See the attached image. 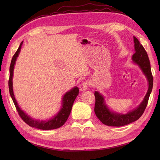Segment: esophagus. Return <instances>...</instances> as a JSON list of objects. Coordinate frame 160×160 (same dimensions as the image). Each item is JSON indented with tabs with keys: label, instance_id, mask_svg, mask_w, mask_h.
<instances>
[{
	"label": "esophagus",
	"instance_id": "obj_1",
	"mask_svg": "<svg viewBox=\"0 0 160 160\" xmlns=\"http://www.w3.org/2000/svg\"><path fill=\"white\" fill-rule=\"evenodd\" d=\"M89 84L87 81H84L79 85V89L81 91H85L88 88Z\"/></svg>",
	"mask_w": 160,
	"mask_h": 160
}]
</instances>
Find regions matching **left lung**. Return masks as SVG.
Listing matches in <instances>:
<instances>
[{"mask_svg": "<svg viewBox=\"0 0 160 160\" xmlns=\"http://www.w3.org/2000/svg\"><path fill=\"white\" fill-rule=\"evenodd\" d=\"M133 42L135 52L132 56V60L135 64L139 67L143 74L146 75L149 85L148 90L143 101L138 107L132 111H129L126 114L115 113L113 111H111L105 103L103 96L101 95L98 91H95L94 93L95 98L94 109L95 115L101 122L108 126L121 127L138 120L142 115L146 109L149 95L152 91L153 76L147 52L142 45L140 44L136 37H133Z\"/></svg>", "mask_w": 160, "mask_h": 160, "instance_id": "8db88e82", "label": "left lung"}]
</instances>
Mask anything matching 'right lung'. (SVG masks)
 <instances>
[{"mask_svg": "<svg viewBox=\"0 0 160 160\" xmlns=\"http://www.w3.org/2000/svg\"><path fill=\"white\" fill-rule=\"evenodd\" d=\"M22 42L23 41L21 42L18 49L13 55L11 62L10 69H9L10 70V77H9L8 80V88L11 97L13 101V103L14 105H15L18 115H20V117L22 118L24 122H25L27 125H29V126L42 130H49L59 128L62 125H64V123L66 122V121L69 118L72 109V105H73V103L77 98V96L79 94V88H77V87H75V88L71 89L68 92H67L64 95L63 98H62V107L61 109L56 115H55L52 118L49 120L40 121L31 118L30 116H28L26 113L24 112V111L19 108V106L15 99V98H14L12 89V77L14 67V65H15L17 58L18 56L19 52L21 51Z\"/></svg>", "mask_w": 160, "mask_h": 160, "instance_id": "obj_1", "label": "right lung"}]
</instances>
